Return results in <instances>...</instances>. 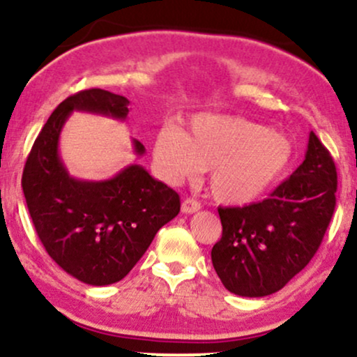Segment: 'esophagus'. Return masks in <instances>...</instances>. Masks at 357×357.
<instances>
[{"label": "esophagus", "instance_id": "esophagus-1", "mask_svg": "<svg viewBox=\"0 0 357 357\" xmlns=\"http://www.w3.org/2000/svg\"><path fill=\"white\" fill-rule=\"evenodd\" d=\"M200 208H202V205H200V202H197V200H194V199H185L182 202L183 213H195V212H199Z\"/></svg>", "mask_w": 357, "mask_h": 357}]
</instances>
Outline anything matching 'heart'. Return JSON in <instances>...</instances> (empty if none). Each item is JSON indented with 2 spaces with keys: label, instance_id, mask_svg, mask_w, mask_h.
<instances>
[{
  "label": "heart",
  "instance_id": "b5f03b06",
  "mask_svg": "<svg viewBox=\"0 0 357 357\" xmlns=\"http://www.w3.org/2000/svg\"><path fill=\"white\" fill-rule=\"evenodd\" d=\"M153 160L167 182L178 183L208 169L213 197L227 205H249L287 177L296 145L284 133L229 115H197L185 133L165 125L153 140Z\"/></svg>",
  "mask_w": 357,
  "mask_h": 357
}]
</instances>
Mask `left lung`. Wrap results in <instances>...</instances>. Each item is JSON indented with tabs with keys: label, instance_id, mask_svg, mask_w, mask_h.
Listing matches in <instances>:
<instances>
[{
	"label": "left lung",
	"instance_id": "obj_1",
	"mask_svg": "<svg viewBox=\"0 0 357 357\" xmlns=\"http://www.w3.org/2000/svg\"><path fill=\"white\" fill-rule=\"evenodd\" d=\"M337 172L309 133L304 162L269 199L219 207L222 237L212 264L225 289L242 297L274 294L311 262L336 207Z\"/></svg>",
	"mask_w": 357,
	"mask_h": 357
}]
</instances>
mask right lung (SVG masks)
Segmentation results:
<instances>
[{
    "label": "right lung",
    "instance_id": "right-lung-1",
    "mask_svg": "<svg viewBox=\"0 0 357 357\" xmlns=\"http://www.w3.org/2000/svg\"><path fill=\"white\" fill-rule=\"evenodd\" d=\"M130 102L90 88L54 108L24 163V199L41 244L63 271L90 286L119 282L152 244L155 234L180 212L174 188L142 165H128L100 182L73 178L63 165L58 142L71 112L125 120ZM137 155L145 146L133 140Z\"/></svg>",
    "mask_w": 357,
    "mask_h": 357
}]
</instances>
